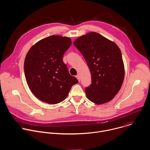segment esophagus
Instances as JSON below:
<instances>
[{"mask_svg":"<svg viewBox=\"0 0 150 150\" xmlns=\"http://www.w3.org/2000/svg\"><path fill=\"white\" fill-rule=\"evenodd\" d=\"M76 78L78 79V80L79 81H80V76H79V74H78V75L76 76Z\"/></svg>","mask_w":150,"mask_h":150,"instance_id":"esophagus-1","label":"esophagus"}]
</instances>
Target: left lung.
I'll use <instances>...</instances> for the list:
<instances>
[{
    "label": "left lung",
    "instance_id": "1",
    "mask_svg": "<svg viewBox=\"0 0 150 150\" xmlns=\"http://www.w3.org/2000/svg\"><path fill=\"white\" fill-rule=\"evenodd\" d=\"M74 45L83 55L91 74L92 83L85 88L89 100L99 105L111 101L120 90L125 75L119 47L95 32L77 38Z\"/></svg>",
    "mask_w": 150,
    "mask_h": 150
}]
</instances>
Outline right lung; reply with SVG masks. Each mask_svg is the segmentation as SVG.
<instances>
[{
    "label": "right lung",
    "mask_w": 150,
    "mask_h": 150,
    "mask_svg": "<svg viewBox=\"0 0 150 150\" xmlns=\"http://www.w3.org/2000/svg\"><path fill=\"white\" fill-rule=\"evenodd\" d=\"M68 37L52 35L38 41L27 53L24 71L33 95L50 104L63 101L78 79L71 76L63 62L64 53L71 45Z\"/></svg>",
    "instance_id": "add662e5"
}]
</instances>
